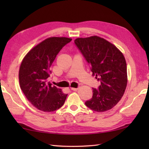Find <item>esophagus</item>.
I'll return each mask as SVG.
<instances>
[{
	"label": "esophagus",
	"instance_id": "obj_1",
	"mask_svg": "<svg viewBox=\"0 0 149 149\" xmlns=\"http://www.w3.org/2000/svg\"><path fill=\"white\" fill-rule=\"evenodd\" d=\"M71 90L73 91H77V88H71Z\"/></svg>",
	"mask_w": 149,
	"mask_h": 149
}]
</instances>
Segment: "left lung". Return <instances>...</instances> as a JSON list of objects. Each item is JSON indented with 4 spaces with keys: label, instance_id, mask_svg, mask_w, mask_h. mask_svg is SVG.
<instances>
[{
    "label": "left lung",
    "instance_id": "8db88e82",
    "mask_svg": "<svg viewBox=\"0 0 149 149\" xmlns=\"http://www.w3.org/2000/svg\"><path fill=\"white\" fill-rule=\"evenodd\" d=\"M75 45L90 66L100 85L93 88V96L85 105L97 112L109 110L118 103L127 83V65L123 54L102 38L93 36L77 38Z\"/></svg>",
    "mask_w": 149,
    "mask_h": 149
}]
</instances>
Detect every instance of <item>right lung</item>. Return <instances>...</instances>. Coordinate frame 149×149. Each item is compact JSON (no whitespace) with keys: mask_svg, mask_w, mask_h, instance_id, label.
I'll use <instances>...</instances> for the list:
<instances>
[{"mask_svg":"<svg viewBox=\"0 0 149 149\" xmlns=\"http://www.w3.org/2000/svg\"><path fill=\"white\" fill-rule=\"evenodd\" d=\"M72 39L51 37L43 41L27 54L19 70L21 90L33 105L45 112H52L64 104L68 94L48 81L50 70L57 54Z\"/></svg>","mask_w":149,"mask_h":149,"instance_id":"add662e5","label":"right lung"}]
</instances>
